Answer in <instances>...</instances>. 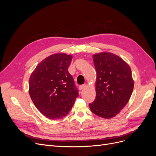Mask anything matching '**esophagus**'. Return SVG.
<instances>
[{"mask_svg":"<svg viewBox=\"0 0 156 156\" xmlns=\"http://www.w3.org/2000/svg\"><path fill=\"white\" fill-rule=\"evenodd\" d=\"M86 87V84H82V85H80L79 86V90H83V88H84Z\"/></svg>","mask_w":156,"mask_h":156,"instance_id":"esophagus-1","label":"esophagus"}]
</instances>
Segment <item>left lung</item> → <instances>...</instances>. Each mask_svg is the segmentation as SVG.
<instances>
[{"mask_svg": "<svg viewBox=\"0 0 156 156\" xmlns=\"http://www.w3.org/2000/svg\"><path fill=\"white\" fill-rule=\"evenodd\" d=\"M97 73L96 99L89 103L94 114L111 119L129 101L134 87L129 66L115 54L108 52L93 55Z\"/></svg>", "mask_w": 156, "mask_h": 156, "instance_id": "obj_1", "label": "left lung"}]
</instances>
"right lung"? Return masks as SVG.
Masks as SVG:
<instances>
[{"mask_svg":"<svg viewBox=\"0 0 156 156\" xmlns=\"http://www.w3.org/2000/svg\"><path fill=\"white\" fill-rule=\"evenodd\" d=\"M72 56L52 55L37 66L29 79V94L36 107L47 118L58 120L66 116L79 96L68 72Z\"/></svg>","mask_w":156,"mask_h":156,"instance_id":"add662e5","label":"right lung"}]
</instances>
